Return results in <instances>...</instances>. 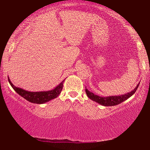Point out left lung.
I'll use <instances>...</instances> for the list:
<instances>
[{"mask_svg":"<svg viewBox=\"0 0 150 150\" xmlns=\"http://www.w3.org/2000/svg\"><path fill=\"white\" fill-rule=\"evenodd\" d=\"M140 82L137 84V86L133 91H132L131 92H129L126 94L121 95V96H108V97H102V96H99L98 95H95L93 93L90 92L88 89L86 88V93L88 96V98H90L91 100L93 101H95L98 102V104L101 105L102 106H105V107H110V106H115L117 105H119L121 102L125 101L126 100H127L129 98H130L131 96H133L135 93V92L138 88Z\"/></svg>","mask_w":150,"mask_h":150,"instance_id":"8db88e82","label":"left lung"}]
</instances>
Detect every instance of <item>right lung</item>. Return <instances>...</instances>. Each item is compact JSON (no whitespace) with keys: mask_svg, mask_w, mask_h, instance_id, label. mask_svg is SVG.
<instances>
[{"mask_svg":"<svg viewBox=\"0 0 150 150\" xmlns=\"http://www.w3.org/2000/svg\"><path fill=\"white\" fill-rule=\"evenodd\" d=\"M65 80V79H64ZM63 80L60 83L58 86H57L55 88L52 90L46 91H39V92H31L28 91L24 90V89L21 88L19 87L15 86L12 84V81H10L8 77V81L11 86L14 90L17 93L19 94V96H22L26 100L29 101L32 103L35 104H43L45 102H49L50 100L54 99L57 97H58L59 95L61 93L62 88H63L64 81Z\"/></svg>","mask_w":150,"mask_h":150,"instance_id":"add662e5","label":"right lung"}]
</instances>
